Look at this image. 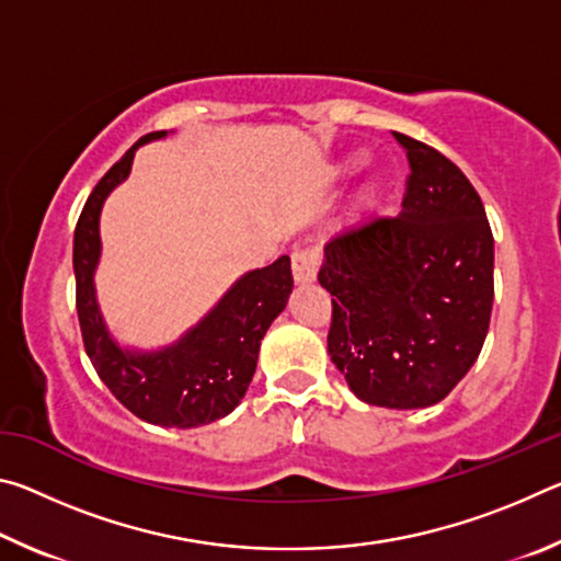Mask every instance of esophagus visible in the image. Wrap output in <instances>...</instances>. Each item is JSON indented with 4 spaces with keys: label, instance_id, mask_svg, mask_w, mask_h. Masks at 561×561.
<instances>
[{
    "label": "esophagus",
    "instance_id": "esophagus-1",
    "mask_svg": "<svg viewBox=\"0 0 561 561\" xmlns=\"http://www.w3.org/2000/svg\"><path fill=\"white\" fill-rule=\"evenodd\" d=\"M321 264V252L317 247H304L291 254V274L299 284H311L319 274Z\"/></svg>",
    "mask_w": 561,
    "mask_h": 561
}]
</instances>
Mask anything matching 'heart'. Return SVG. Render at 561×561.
I'll use <instances>...</instances> for the list:
<instances>
[{"mask_svg":"<svg viewBox=\"0 0 561 561\" xmlns=\"http://www.w3.org/2000/svg\"><path fill=\"white\" fill-rule=\"evenodd\" d=\"M354 163H356V160H354Z\"/></svg>","mask_w":561,"mask_h":561,"instance_id":"1","label":"heart"}]
</instances>
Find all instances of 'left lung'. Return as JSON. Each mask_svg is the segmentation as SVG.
<instances>
[{"label":"left lung","instance_id":"obj_1","mask_svg":"<svg viewBox=\"0 0 561 561\" xmlns=\"http://www.w3.org/2000/svg\"><path fill=\"white\" fill-rule=\"evenodd\" d=\"M408 158L401 215L371 217L324 247L329 356L360 401L428 408L485 344L495 279L485 207L462 170L396 133Z\"/></svg>","mask_w":561,"mask_h":561}]
</instances>
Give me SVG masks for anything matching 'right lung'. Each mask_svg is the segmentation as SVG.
Listing matches in <instances>:
<instances>
[{
	"label": "right lung",
	"mask_w": 561,
	"mask_h": 561,
	"mask_svg": "<svg viewBox=\"0 0 561 561\" xmlns=\"http://www.w3.org/2000/svg\"><path fill=\"white\" fill-rule=\"evenodd\" d=\"M163 136L165 130H156L140 138L99 180L83 205L73 232L76 311L93 368L133 415L165 428H197L225 417L242 401L257 368L260 341L274 317L287 307L294 279L289 257L282 254L270 267L244 274L175 346L140 356L113 344L93 294V270L101 252V205L126 180L136 148Z\"/></svg>",
	"instance_id": "obj_1"
}]
</instances>
